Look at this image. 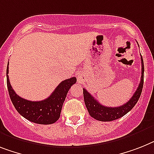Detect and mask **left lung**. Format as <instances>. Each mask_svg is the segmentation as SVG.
I'll use <instances>...</instances> for the list:
<instances>
[{
  "mask_svg": "<svg viewBox=\"0 0 154 154\" xmlns=\"http://www.w3.org/2000/svg\"><path fill=\"white\" fill-rule=\"evenodd\" d=\"M141 61H142V75L138 88L130 100L120 107H107L101 105L86 89H83L85 105L91 117L94 118L95 120L99 121H112L124 116L134 108L141 96L143 87V82H144V63L142 56H141Z\"/></svg>",
  "mask_w": 154,
  "mask_h": 154,
  "instance_id": "obj_1",
  "label": "left lung"
}]
</instances>
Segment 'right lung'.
I'll list each match as a JSON object with an SVG mask.
<instances>
[{
  "instance_id": "right-lung-1",
  "label": "right lung",
  "mask_w": 154,
  "mask_h": 154,
  "mask_svg": "<svg viewBox=\"0 0 154 154\" xmlns=\"http://www.w3.org/2000/svg\"><path fill=\"white\" fill-rule=\"evenodd\" d=\"M6 74L8 90L14 107L26 120L38 124H52L58 120L67 94L71 86L76 82L75 77L63 80L48 98L42 101H32L20 97L14 91L8 75V63Z\"/></svg>"
}]
</instances>
